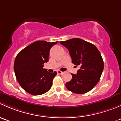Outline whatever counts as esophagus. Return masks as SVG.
I'll list each match as a JSON object with an SVG mask.
<instances>
[{
    "label": "esophagus",
    "instance_id": "34e87169",
    "mask_svg": "<svg viewBox=\"0 0 121 121\" xmlns=\"http://www.w3.org/2000/svg\"><path fill=\"white\" fill-rule=\"evenodd\" d=\"M57 72V74H60V75H61V74H63V72H62L61 71H60V70H58Z\"/></svg>",
    "mask_w": 121,
    "mask_h": 121
}]
</instances>
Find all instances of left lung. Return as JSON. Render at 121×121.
I'll return each instance as SVG.
<instances>
[{"mask_svg": "<svg viewBox=\"0 0 121 121\" xmlns=\"http://www.w3.org/2000/svg\"><path fill=\"white\" fill-rule=\"evenodd\" d=\"M60 43L68 50L72 63L80 66L77 74H71V80L65 86L78 94L89 92L99 81L103 71L104 65L101 53L94 45L78 38Z\"/></svg>", "mask_w": 121, "mask_h": 121, "instance_id": "8db88e82", "label": "left lung"}]
</instances>
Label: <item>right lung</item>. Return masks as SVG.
Masks as SVG:
<instances>
[{
	"label": "right lung",
	"instance_id": "1",
	"mask_svg": "<svg viewBox=\"0 0 121 121\" xmlns=\"http://www.w3.org/2000/svg\"><path fill=\"white\" fill-rule=\"evenodd\" d=\"M57 43L35 41L17 55L14 63L16 77L22 88L30 94H43L52 87L57 72L49 73L43 68V64L48 62L50 48Z\"/></svg>",
	"mask_w": 121,
	"mask_h": 121
}]
</instances>
